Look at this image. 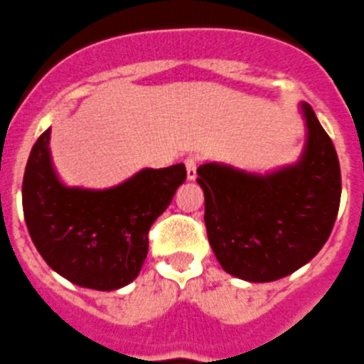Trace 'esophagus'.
<instances>
[{
  "label": "esophagus",
  "instance_id": "34e87169",
  "mask_svg": "<svg viewBox=\"0 0 364 364\" xmlns=\"http://www.w3.org/2000/svg\"><path fill=\"white\" fill-rule=\"evenodd\" d=\"M185 166H186V179H188V181H194V179L198 178V161H196V158H186Z\"/></svg>",
  "mask_w": 364,
  "mask_h": 364
}]
</instances>
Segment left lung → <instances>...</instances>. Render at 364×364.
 Segmentation results:
<instances>
[{
	"label": "left lung",
	"instance_id": "obj_1",
	"mask_svg": "<svg viewBox=\"0 0 364 364\" xmlns=\"http://www.w3.org/2000/svg\"><path fill=\"white\" fill-rule=\"evenodd\" d=\"M303 152L292 165L247 172L203 163L208 241L223 270L248 283H270L304 267L326 243L341 199V170L332 139L309 103Z\"/></svg>",
	"mask_w": 364,
	"mask_h": 364
}]
</instances>
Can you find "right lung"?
I'll list each match as a JSON object with an SVG mask.
<instances>
[{"label":"right lung","mask_w":364,"mask_h":364,"mask_svg":"<svg viewBox=\"0 0 364 364\" xmlns=\"http://www.w3.org/2000/svg\"><path fill=\"white\" fill-rule=\"evenodd\" d=\"M186 179L183 163L141 168L110 188L68 186L52 163L50 129L28 156L23 214L48 267L70 283L101 292L137 277L149 254V230Z\"/></svg>","instance_id":"add662e5"}]
</instances>
